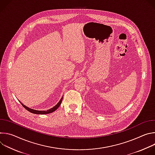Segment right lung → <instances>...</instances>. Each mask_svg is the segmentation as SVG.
<instances>
[{
    "label": "right lung",
    "mask_w": 155,
    "mask_h": 155,
    "mask_svg": "<svg viewBox=\"0 0 155 155\" xmlns=\"http://www.w3.org/2000/svg\"><path fill=\"white\" fill-rule=\"evenodd\" d=\"M62 97H62V98L60 99V101H59V102H58L54 107H53V108H50V109H49V110H44V111H41V110H34V109H32V108H30L28 107L27 106L25 105L24 104H23L21 102V104L22 105H23V107H25L27 110H28L29 112H31V113H32V114H40V115L48 114H50V113H52V112H54L56 110H57V109L58 108V107L60 106V105H61V102H62Z\"/></svg>",
    "instance_id": "add662e5"
}]
</instances>
